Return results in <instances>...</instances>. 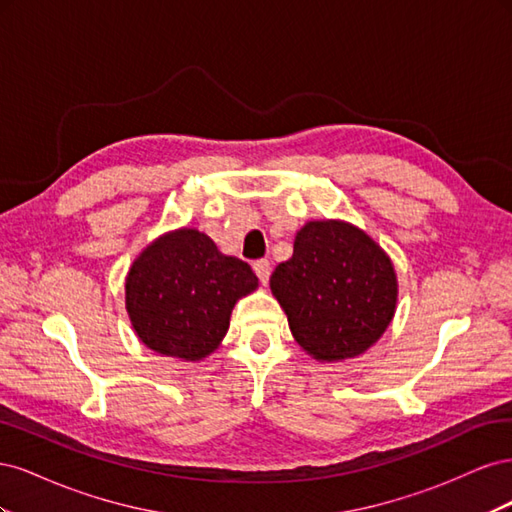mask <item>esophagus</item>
<instances>
[{
	"label": "esophagus",
	"mask_w": 512,
	"mask_h": 512,
	"mask_svg": "<svg viewBox=\"0 0 512 512\" xmlns=\"http://www.w3.org/2000/svg\"><path fill=\"white\" fill-rule=\"evenodd\" d=\"M254 271H256V275H258V280H260V284H265L267 286V282H269V277H271V262L269 260H256L254 262Z\"/></svg>",
	"instance_id": "obj_1"
}]
</instances>
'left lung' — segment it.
I'll list each match as a JSON object with an SVG mask.
<instances>
[{
	"mask_svg": "<svg viewBox=\"0 0 512 512\" xmlns=\"http://www.w3.org/2000/svg\"><path fill=\"white\" fill-rule=\"evenodd\" d=\"M269 284L294 339L318 361L363 354L395 314L397 280L389 256L344 222L305 224L292 258L275 267Z\"/></svg>",
	"mask_w": 512,
	"mask_h": 512,
	"instance_id": "left-lung-1",
	"label": "left lung"
}]
</instances>
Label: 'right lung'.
I'll list each match as a JSON object with an SVG mask.
<instances>
[{
  "mask_svg": "<svg viewBox=\"0 0 512 512\" xmlns=\"http://www.w3.org/2000/svg\"><path fill=\"white\" fill-rule=\"evenodd\" d=\"M256 286L247 262L224 256L205 232L181 228L134 260L126 309L147 348L200 361L222 342L232 307Z\"/></svg>",
  "mask_w": 512,
  "mask_h": 512,
  "instance_id": "obj_1",
  "label": "right lung"
}]
</instances>
